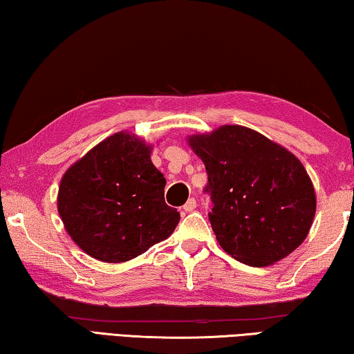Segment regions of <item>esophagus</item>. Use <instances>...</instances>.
<instances>
[{"mask_svg":"<svg viewBox=\"0 0 354 354\" xmlns=\"http://www.w3.org/2000/svg\"><path fill=\"white\" fill-rule=\"evenodd\" d=\"M193 210H196V199L191 198V199H188L187 204L183 205V212L185 213H189V212H193Z\"/></svg>","mask_w":354,"mask_h":354,"instance_id":"1","label":"esophagus"}]
</instances>
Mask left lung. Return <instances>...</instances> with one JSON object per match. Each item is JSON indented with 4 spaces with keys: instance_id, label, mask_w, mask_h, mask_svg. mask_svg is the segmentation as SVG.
Returning <instances> with one entry per match:
<instances>
[{
    "instance_id": "left-lung-1",
    "label": "left lung",
    "mask_w": 354,
    "mask_h": 354,
    "mask_svg": "<svg viewBox=\"0 0 354 354\" xmlns=\"http://www.w3.org/2000/svg\"><path fill=\"white\" fill-rule=\"evenodd\" d=\"M188 144L205 165L213 202L208 219L229 256L252 266L273 265L306 240L317 198L292 152L241 125L188 136Z\"/></svg>"
}]
</instances>
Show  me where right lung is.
<instances>
[{"label":"right lung","instance_id":"obj_1","mask_svg":"<svg viewBox=\"0 0 354 354\" xmlns=\"http://www.w3.org/2000/svg\"><path fill=\"white\" fill-rule=\"evenodd\" d=\"M152 146L114 133L68 167L57 191L67 234L100 262L120 263L169 236L180 221L165 202L166 178L150 160Z\"/></svg>","mask_w":354,"mask_h":354}]
</instances>
